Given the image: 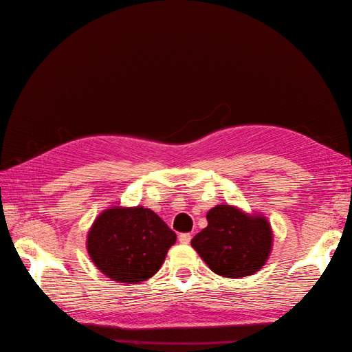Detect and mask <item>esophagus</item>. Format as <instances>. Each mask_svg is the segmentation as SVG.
Listing matches in <instances>:
<instances>
[{
	"label": "esophagus",
	"instance_id": "obj_1",
	"mask_svg": "<svg viewBox=\"0 0 352 352\" xmlns=\"http://www.w3.org/2000/svg\"><path fill=\"white\" fill-rule=\"evenodd\" d=\"M178 241H180V243H183V245H188L192 241V234L190 233H182L180 236H178Z\"/></svg>",
	"mask_w": 352,
	"mask_h": 352
}]
</instances>
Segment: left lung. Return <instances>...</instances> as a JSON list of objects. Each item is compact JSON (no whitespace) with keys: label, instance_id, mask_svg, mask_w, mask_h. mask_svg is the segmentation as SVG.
I'll list each match as a JSON object with an SVG mask.
<instances>
[{"label":"left lung","instance_id":"8db88e82","mask_svg":"<svg viewBox=\"0 0 352 352\" xmlns=\"http://www.w3.org/2000/svg\"><path fill=\"white\" fill-rule=\"evenodd\" d=\"M207 222L192 239V246L214 274L242 278L266 263L272 248V230L263 216L221 204L208 210Z\"/></svg>","mask_w":352,"mask_h":352}]
</instances>
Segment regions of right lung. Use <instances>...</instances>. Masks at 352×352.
Segmentation results:
<instances>
[{
  "mask_svg": "<svg viewBox=\"0 0 352 352\" xmlns=\"http://www.w3.org/2000/svg\"><path fill=\"white\" fill-rule=\"evenodd\" d=\"M177 234L142 206L113 207L95 219L87 252L100 271L118 283H142L159 271Z\"/></svg>",
  "mask_w": 352,
  "mask_h": 352,
  "instance_id": "right-lung-1",
  "label": "right lung"
}]
</instances>
